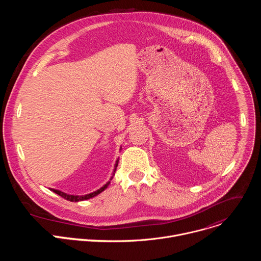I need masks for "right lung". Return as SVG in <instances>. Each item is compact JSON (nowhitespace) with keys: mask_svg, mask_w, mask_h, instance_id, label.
Instances as JSON below:
<instances>
[{"mask_svg":"<svg viewBox=\"0 0 261 261\" xmlns=\"http://www.w3.org/2000/svg\"><path fill=\"white\" fill-rule=\"evenodd\" d=\"M118 162H119V160L117 161V163H116V168H117V166H118ZM115 171H116V169H115ZM115 174V173H114ZM113 178V177H111ZM109 182L110 181H108L107 184H105L102 188H100L99 190H97V191H95V192H93V193H90V194H87V195H84V196H74V195H69V194H66V193H64V192H62V191H59V190H55V189H51V191H54L55 193H57L58 195H60L61 197H63V198H65V199H67V200H69V201H82V200H86V199H89V198H92V197H94V196H96V195H98L99 193H101L102 191H104L106 188H107V186L109 185Z\"/></svg>","mask_w":261,"mask_h":261,"instance_id":"right-lung-1","label":"right lung"}]
</instances>
